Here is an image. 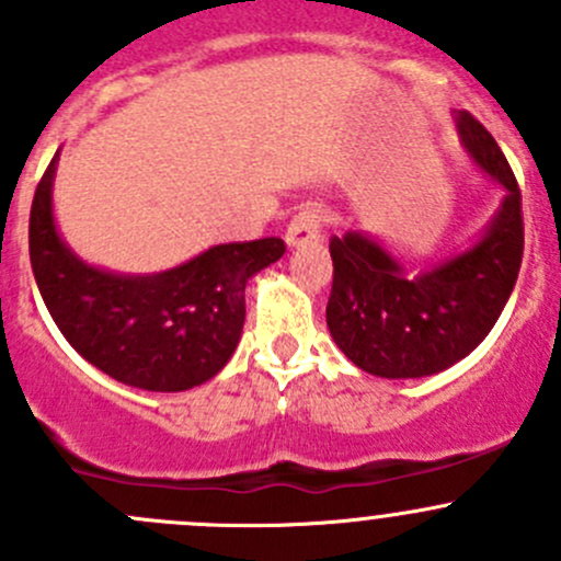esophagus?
I'll return each mask as SVG.
<instances>
[{
  "label": "esophagus",
  "mask_w": 561,
  "mask_h": 561,
  "mask_svg": "<svg viewBox=\"0 0 561 561\" xmlns=\"http://www.w3.org/2000/svg\"><path fill=\"white\" fill-rule=\"evenodd\" d=\"M320 222L322 219L317 208H301V211L290 219V225H287L285 230L287 247L296 249V247L314 244V241L320 239Z\"/></svg>",
  "instance_id": "34e87169"
}]
</instances>
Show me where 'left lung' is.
Instances as JSON below:
<instances>
[{
  "mask_svg": "<svg viewBox=\"0 0 561 561\" xmlns=\"http://www.w3.org/2000/svg\"><path fill=\"white\" fill-rule=\"evenodd\" d=\"M469 160L502 186V203L478 239L412 274L380 239L350 230L331 239L333 285L325 322L358 369L412 380L450 369L494 328L516 287L524 254L522 192L489 129L456 113Z\"/></svg>",
  "mask_w": 561,
  "mask_h": 561,
  "instance_id": "left-lung-1",
  "label": "left lung"
}]
</instances>
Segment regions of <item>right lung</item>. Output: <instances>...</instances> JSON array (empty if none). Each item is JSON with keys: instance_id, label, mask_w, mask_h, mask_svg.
Here are the masks:
<instances>
[{"instance_id": "obj_1", "label": "right lung", "mask_w": 561, "mask_h": 561, "mask_svg": "<svg viewBox=\"0 0 561 561\" xmlns=\"http://www.w3.org/2000/svg\"><path fill=\"white\" fill-rule=\"evenodd\" d=\"M59 151L30 214L32 271L67 342L124 386L179 393L211 380L244 331V290L285 254L282 239L219 244L157 274H116L78 257L54 219Z\"/></svg>"}]
</instances>
